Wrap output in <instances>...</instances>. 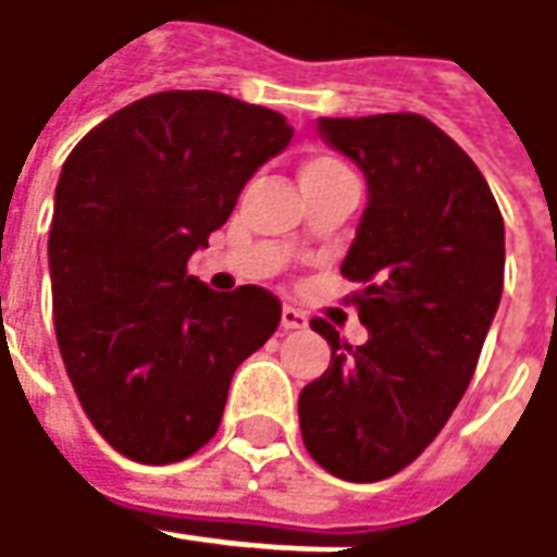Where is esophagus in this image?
<instances>
[{
    "instance_id": "34e87169",
    "label": "esophagus",
    "mask_w": 557,
    "mask_h": 557,
    "mask_svg": "<svg viewBox=\"0 0 557 557\" xmlns=\"http://www.w3.org/2000/svg\"><path fill=\"white\" fill-rule=\"evenodd\" d=\"M280 326H283V330H305V326H308V314L293 308V305H286L283 314H280Z\"/></svg>"
}]
</instances>
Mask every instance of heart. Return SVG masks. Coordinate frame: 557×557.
Segmentation results:
<instances>
[{
  "instance_id": "obj_1",
  "label": "heart",
  "mask_w": 557,
  "mask_h": 557,
  "mask_svg": "<svg viewBox=\"0 0 557 557\" xmlns=\"http://www.w3.org/2000/svg\"><path fill=\"white\" fill-rule=\"evenodd\" d=\"M348 165L338 163L336 157H326V153H314L301 163V182H314L323 175H333V172H345Z\"/></svg>"
}]
</instances>
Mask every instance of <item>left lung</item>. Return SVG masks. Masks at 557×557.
<instances>
[{
  "instance_id": "obj_1",
  "label": "left lung",
  "mask_w": 557,
  "mask_h": 557,
  "mask_svg": "<svg viewBox=\"0 0 557 557\" xmlns=\"http://www.w3.org/2000/svg\"><path fill=\"white\" fill-rule=\"evenodd\" d=\"M367 175L370 202L342 261L363 345L314 317L326 373L298 394L301 441L342 481H385L447 425L503 298L506 227L481 169L419 113L320 120Z\"/></svg>"
}]
</instances>
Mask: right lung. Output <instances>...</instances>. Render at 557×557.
I'll list each match as a JSON object with an SVG mask.
<instances>
[{
    "label": "right lung",
    "mask_w": 557,
    "mask_h": 557,
    "mask_svg": "<svg viewBox=\"0 0 557 557\" xmlns=\"http://www.w3.org/2000/svg\"><path fill=\"white\" fill-rule=\"evenodd\" d=\"M289 138L277 110L157 91L70 150L49 231L54 333L91 425L135 462L206 447L234 370L277 330V296L212 293L187 259Z\"/></svg>",
    "instance_id": "1"
}]
</instances>
